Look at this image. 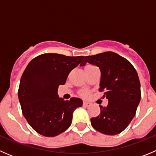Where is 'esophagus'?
I'll return each instance as SVG.
<instances>
[{"label": "esophagus", "mask_w": 156, "mask_h": 156, "mask_svg": "<svg viewBox=\"0 0 156 156\" xmlns=\"http://www.w3.org/2000/svg\"><path fill=\"white\" fill-rule=\"evenodd\" d=\"M83 106H84V107H89V106H90V103H88V102L84 101V103H83Z\"/></svg>", "instance_id": "34e87169"}]
</instances>
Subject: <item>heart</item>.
<instances>
[{
    "label": "heart",
    "mask_w": 156,
    "mask_h": 156,
    "mask_svg": "<svg viewBox=\"0 0 156 156\" xmlns=\"http://www.w3.org/2000/svg\"><path fill=\"white\" fill-rule=\"evenodd\" d=\"M84 95H86V94H87V93H84Z\"/></svg>",
    "instance_id": "obj_1"
}]
</instances>
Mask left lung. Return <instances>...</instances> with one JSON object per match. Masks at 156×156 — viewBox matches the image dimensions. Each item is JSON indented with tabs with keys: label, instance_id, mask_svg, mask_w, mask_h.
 <instances>
[{
	"label": "left lung",
	"instance_id": "left-lung-1",
	"mask_svg": "<svg viewBox=\"0 0 156 156\" xmlns=\"http://www.w3.org/2000/svg\"><path fill=\"white\" fill-rule=\"evenodd\" d=\"M88 62L100 69V91H104L108 103L100 107V114L90 119L95 130L107 135L123 131L133 119L141 98L140 83L137 72L125 58L108 51L87 56L81 64Z\"/></svg>",
	"mask_w": 156,
	"mask_h": 156
}]
</instances>
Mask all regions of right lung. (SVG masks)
I'll list each match as a JSON object with an SVG mask.
<instances>
[{
	"label": "right lung",
	"instance_id": "obj_1",
	"mask_svg": "<svg viewBox=\"0 0 156 156\" xmlns=\"http://www.w3.org/2000/svg\"><path fill=\"white\" fill-rule=\"evenodd\" d=\"M84 56L44 53L28 64L20 80L18 97L25 119L36 132L55 136L69 128L75 108L83 101L59 98L58 87L66 81L69 72Z\"/></svg>",
	"mask_w": 156,
	"mask_h": 156
}]
</instances>
